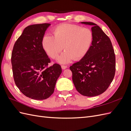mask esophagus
Returning <instances> with one entry per match:
<instances>
[{"mask_svg":"<svg viewBox=\"0 0 131 131\" xmlns=\"http://www.w3.org/2000/svg\"><path fill=\"white\" fill-rule=\"evenodd\" d=\"M61 68H62V69H66L67 68V66H61Z\"/></svg>","mask_w":131,"mask_h":131,"instance_id":"esophagus-1","label":"esophagus"}]
</instances>
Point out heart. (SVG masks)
I'll use <instances>...</instances> for the list:
<instances>
[{"label":"heart","mask_w":131,"mask_h":131,"mask_svg":"<svg viewBox=\"0 0 131 131\" xmlns=\"http://www.w3.org/2000/svg\"><path fill=\"white\" fill-rule=\"evenodd\" d=\"M53 36L45 35L42 39V46L45 52L52 59L56 58L63 47L65 51L57 61L67 64L73 59L80 60L88 54L92 46L93 34L88 28L71 24H62L53 30Z\"/></svg>","instance_id":"obj_1"}]
</instances>
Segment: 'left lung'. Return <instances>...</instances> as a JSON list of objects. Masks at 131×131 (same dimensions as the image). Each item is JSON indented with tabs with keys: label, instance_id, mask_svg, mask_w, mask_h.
<instances>
[{
	"label": "left lung",
	"instance_id": "obj_1",
	"mask_svg": "<svg viewBox=\"0 0 131 131\" xmlns=\"http://www.w3.org/2000/svg\"><path fill=\"white\" fill-rule=\"evenodd\" d=\"M92 26V46L86 56L70 67L77 90L83 96H98L106 90L115 73V56L109 38L96 23L82 22Z\"/></svg>",
	"mask_w": 131,
	"mask_h": 131
}]
</instances>
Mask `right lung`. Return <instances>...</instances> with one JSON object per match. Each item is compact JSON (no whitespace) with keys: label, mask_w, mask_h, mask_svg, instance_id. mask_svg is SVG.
<instances>
[{"label":"right lung","mask_w":131,"mask_h":131,"mask_svg":"<svg viewBox=\"0 0 131 131\" xmlns=\"http://www.w3.org/2000/svg\"><path fill=\"white\" fill-rule=\"evenodd\" d=\"M50 23L27 26L15 43L11 54L16 85L26 96L36 100L48 98L62 73L60 65L47 67L50 59L42 46Z\"/></svg>","instance_id":"1"}]
</instances>
